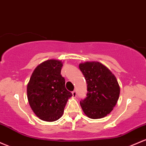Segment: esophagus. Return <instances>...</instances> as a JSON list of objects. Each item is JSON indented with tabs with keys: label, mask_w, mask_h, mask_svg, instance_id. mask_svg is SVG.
<instances>
[{
	"label": "esophagus",
	"mask_w": 146,
	"mask_h": 146,
	"mask_svg": "<svg viewBox=\"0 0 146 146\" xmlns=\"http://www.w3.org/2000/svg\"><path fill=\"white\" fill-rule=\"evenodd\" d=\"M72 94H73V97H76L77 96V92L76 90H74L73 91H72Z\"/></svg>",
	"instance_id": "34e87169"
}]
</instances>
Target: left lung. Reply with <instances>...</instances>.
Returning a JSON list of instances; mask_svg holds the SVG:
<instances>
[{
	"instance_id": "left-lung-1",
	"label": "left lung",
	"mask_w": 146,
	"mask_h": 146,
	"mask_svg": "<svg viewBox=\"0 0 146 146\" xmlns=\"http://www.w3.org/2000/svg\"><path fill=\"white\" fill-rule=\"evenodd\" d=\"M79 68L87 84V94L80 102L83 111L93 119L106 116L116 105L120 87L116 77L100 62L82 63Z\"/></svg>"
}]
</instances>
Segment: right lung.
Here are the masks:
<instances>
[{
    "label": "right lung",
    "mask_w": 146,
    "mask_h": 146,
    "mask_svg": "<svg viewBox=\"0 0 146 146\" xmlns=\"http://www.w3.org/2000/svg\"><path fill=\"white\" fill-rule=\"evenodd\" d=\"M61 61L50 60L35 68L27 87L30 106L37 117L52 122L58 120L72 94L61 75Z\"/></svg>",
    "instance_id": "add662e5"
}]
</instances>
